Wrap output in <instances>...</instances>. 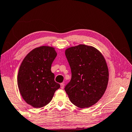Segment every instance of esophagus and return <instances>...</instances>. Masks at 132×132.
I'll return each instance as SVG.
<instances>
[{"label": "esophagus", "mask_w": 132, "mask_h": 132, "mask_svg": "<svg viewBox=\"0 0 132 132\" xmlns=\"http://www.w3.org/2000/svg\"><path fill=\"white\" fill-rule=\"evenodd\" d=\"M61 88L62 89H63V88H64V84L63 83V82H62V83L61 84Z\"/></svg>", "instance_id": "esophagus-1"}]
</instances>
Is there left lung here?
<instances>
[{
  "label": "left lung",
  "mask_w": 132,
  "mask_h": 132,
  "mask_svg": "<svg viewBox=\"0 0 132 132\" xmlns=\"http://www.w3.org/2000/svg\"><path fill=\"white\" fill-rule=\"evenodd\" d=\"M71 79L65 87L70 101L80 108H89L101 99L105 92L109 71L100 51L84 44L65 50Z\"/></svg>",
  "instance_id": "8db88e82"
}]
</instances>
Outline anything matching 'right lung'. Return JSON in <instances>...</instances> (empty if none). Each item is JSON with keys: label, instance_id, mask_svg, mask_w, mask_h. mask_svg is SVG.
I'll return each mask as SVG.
<instances>
[{"label": "right lung", "instance_id": "1", "mask_svg": "<svg viewBox=\"0 0 132 132\" xmlns=\"http://www.w3.org/2000/svg\"><path fill=\"white\" fill-rule=\"evenodd\" d=\"M56 56L52 46H39L31 51L20 66L17 75L20 93L26 103L34 108H42L50 103L60 88L51 70Z\"/></svg>", "mask_w": 132, "mask_h": 132}]
</instances>
